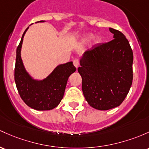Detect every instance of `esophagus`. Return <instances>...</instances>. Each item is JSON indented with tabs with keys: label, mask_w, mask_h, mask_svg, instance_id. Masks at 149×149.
<instances>
[{
	"label": "esophagus",
	"mask_w": 149,
	"mask_h": 149,
	"mask_svg": "<svg viewBox=\"0 0 149 149\" xmlns=\"http://www.w3.org/2000/svg\"><path fill=\"white\" fill-rule=\"evenodd\" d=\"M73 65H74V66H76V68H78V67L79 66V65H80L79 60H78V59H74V60H73Z\"/></svg>",
	"instance_id": "esophagus-1"
}]
</instances>
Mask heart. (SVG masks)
Segmentation results:
<instances>
[{"instance_id": "obj_1", "label": "heart", "mask_w": 149, "mask_h": 149, "mask_svg": "<svg viewBox=\"0 0 149 149\" xmlns=\"http://www.w3.org/2000/svg\"><path fill=\"white\" fill-rule=\"evenodd\" d=\"M93 38V35H88L86 36V37H85V40L86 41H89L91 40V39Z\"/></svg>"}]
</instances>
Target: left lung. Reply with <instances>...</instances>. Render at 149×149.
I'll use <instances>...</instances> for the list:
<instances>
[{
  "instance_id": "left-lung-1",
  "label": "left lung",
  "mask_w": 149,
  "mask_h": 149,
  "mask_svg": "<svg viewBox=\"0 0 149 149\" xmlns=\"http://www.w3.org/2000/svg\"><path fill=\"white\" fill-rule=\"evenodd\" d=\"M113 40L86 51L78 71L82 91L88 104L99 110L120 106L127 97L133 80V52L120 31L109 28Z\"/></svg>"
}]
</instances>
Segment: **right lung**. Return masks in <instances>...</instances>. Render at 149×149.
Returning a JSON list of instances; mask_svg holds the SVG:
<instances>
[{
  "instance_id": "obj_1",
  "label": "right lung",
  "mask_w": 149,
  "mask_h": 149,
  "mask_svg": "<svg viewBox=\"0 0 149 149\" xmlns=\"http://www.w3.org/2000/svg\"><path fill=\"white\" fill-rule=\"evenodd\" d=\"M40 22L44 20L39 21ZM16 51L15 81L24 103L36 110H50L58 105L63 98L68 78L76 71L73 62L58 65L47 78L42 81L33 79L24 68L21 58V48L24 34Z\"/></svg>"
}]
</instances>
